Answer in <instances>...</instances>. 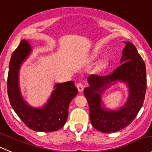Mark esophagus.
I'll return each instance as SVG.
<instances>
[{"label": "esophagus", "instance_id": "esophagus-1", "mask_svg": "<svg viewBox=\"0 0 152 152\" xmlns=\"http://www.w3.org/2000/svg\"><path fill=\"white\" fill-rule=\"evenodd\" d=\"M76 86H77V88L78 91H79L80 92L83 91V88H84L83 84L81 83H78L76 85Z\"/></svg>", "mask_w": 152, "mask_h": 152}]
</instances>
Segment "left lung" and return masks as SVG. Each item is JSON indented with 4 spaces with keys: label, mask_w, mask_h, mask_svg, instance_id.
<instances>
[{
    "label": "left lung",
    "mask_w": 152,
    "mask_h": 152,
    "mask_svg": "<svg viewBox=\"0 0 152 152\" xmlns=\"http://www.w3.org/2000/svg\"><path fill=\"white\" fill-rule=\"evenodd\" d=\"M121 66L105 76L91 75L89 86L84 88V95L89 106V118L93 127L103 133L118 132L134 121L140 110L146 91V72L143 60L134 45L125 42ZM117 80L126 82L129 88V99L119 110L109 111L102 106L100 94Z\"/></svg>",
    "instance_id": "1"
}]
</instances>
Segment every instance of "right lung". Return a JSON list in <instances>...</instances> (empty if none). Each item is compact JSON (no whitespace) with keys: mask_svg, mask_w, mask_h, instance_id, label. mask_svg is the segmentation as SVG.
Masks as SVG:
<instances>
[{"mask_svg":"<svg viewBox=\"0 0 152 152\" xmlns=\"http://www.w3.org/2000/svg\"><path fill=\"white\" fill-rule=\"evenodd\" d=\"M31 46L26 40L20 41L13 52L9 67L7 92L9 99L18 116L29 129L37 132H51L59 130L66 122L71 100L77 94L73 81L58 83L46 106L35 109L23 100L18 86L20 64L31 52Z\"/></svg>","mask_w":152,"mask_h":152,"instance_id":"add662e5","label":"right lung"}]
</instances>
